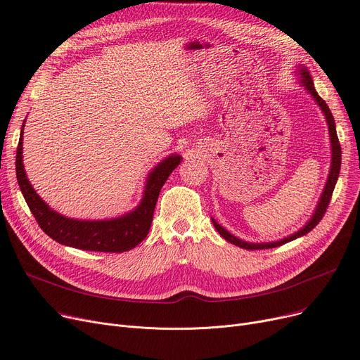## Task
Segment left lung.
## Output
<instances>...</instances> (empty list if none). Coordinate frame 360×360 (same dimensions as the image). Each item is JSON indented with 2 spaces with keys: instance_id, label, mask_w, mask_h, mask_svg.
Returning <instances> with one entry per match:
<instances>
[{
  "instance_id": "obj_1",
  "label": "left lung",
  "mask_w": 360,
  "mask_h": 360,
  "mask_svg": "<svg viewBox=\"0 0 360 360\" xmlns=\"http://www.w3.org/2000/svg\"><path fill=\"white\" fill-rule=\"evenodd\" d=\"M295 73L299 76V82L297 83H300V86H303L304 91L315 99L316 105L321 108V111L325 115V120H327V126H328V131H330V143H331V165H330V173H328V177H327V183H325V187H323V191L321 193V198L318 200V205H316V208H315L311 219L307 221L306 224L300 230H297L296 233L290 234V236H287L284 238H280V240H276V242L249 243L246 240H242V238L236 237L229 230H226L224 227L219 226L214 218H211L212 222H214V227L221 234V237H224L227 242H230V243H233V245H236L238 248L249 249V250L271 249V248L281 246V245H284L287 242H292V240H295V238H299V237L307 234L312 229H315L318 222L322 219L325 211H327V208H328V203H330L333 192H334V187H335V183H337V179H338V174H340V167H341V146H340V142H338V138H337L334 117H333L328 105L325 104V101L315 91L312 76L309 75V72H307V68L304 65H297V70Z\"/></svg>"
}]
</instances>
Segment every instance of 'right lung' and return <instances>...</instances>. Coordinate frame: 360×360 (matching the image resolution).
<instances>
[{
	"label": "right lung",
	"instance_id": "right-lung-1",
	"mask_svg": "<svg viewBox=\"0 0 360 360\" xmlns=\"http://www.w3.org/2000/svg\"><path fill=\"white\" fill-rule=\"evenodd\" d=\"M26 122V120H25ZM23 127L15 153V174L29 210L39 227L53 240L82 250L122 253L138 246L149 233L153 211L168 176L181 162V155L171 153L150 169L141 203L127 214L110 219H76L51 210L33 189L23 165Z\"/></svg>",
	"mask_w": 360,
	"mask_h": 360
}]
</instances>
